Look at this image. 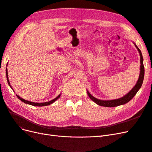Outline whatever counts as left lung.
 Instances as JSON below:
<instances>
[{
  "label": "left lung",
  "instance_id": "left-lung-1",
  "mask_svg": "<svg viewBox=\"0 0 152 152\" xmlns=\"http://www.w3.org/2000/svg\"><path fill=\"white\" fill-rule=\"evenodd\" d=\"M133 43H134L135 47L137 48V50H138V52L140 53V64H141L140 75H139L138 80H137L136 85L129 92V93H127L125 96H122V98L116 99H111V100H102V99H99L96 98L95 97H94L93 96H92L89 93V92L87 90V95L89 96V98L91 100H93L95 103H96L99 106H103V107H117V106L122 105V104H124L128 103L129 101H131L132 99V98L136 95L137 92L138 91L140 90V89L141 88V87L142 84V82H143L144 75H145L143 58H142V53L141 52L140 49L138 48V47L137 46L134 42H133Z\"/></svg>",
  "mask_w": 152,
  "mask_h": 152
}]
</instances>
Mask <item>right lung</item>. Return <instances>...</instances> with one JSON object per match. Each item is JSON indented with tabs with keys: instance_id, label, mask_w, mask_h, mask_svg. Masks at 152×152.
Instances as JSON below:
<instances>
[{
	"instance_id": "1",
	"label": "right lung",
	"mask_w": 152,
	"mask_h": 152,
	"mask_svg": "<svg viewBox=\"0 0 152 152\" xmlns=\"http://www.w3.org/2000/svg\"><path fill=\"white\" fill-rule=\"evenodd\" d=\"M6 77H7V82H8V84L9 86H10L11 87V88L13 90V89L12 88V87L10 84V80H9V77H8V73H7V69L6 68ZM14 91V90H13ZM16 96L18 98V99H20L21 102H24L26 104H30V105H32V106H35V107H44V106H48V105H49L50 104L53 103L55 101H56L59 97L61 96V93L59 94L56 98H55L54 99H52L51 101H49V102H45V103H35V102H29V101L28 100H25L24 99L21 98L20 96H19L18 95L16 94Z\"/></svg>"
}]
</instances>
